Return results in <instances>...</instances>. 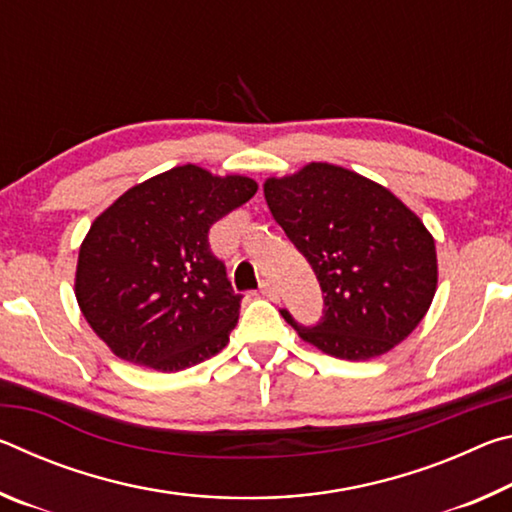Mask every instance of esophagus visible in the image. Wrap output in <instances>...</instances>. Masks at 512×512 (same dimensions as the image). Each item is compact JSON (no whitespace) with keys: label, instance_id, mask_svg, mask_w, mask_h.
<instances>
[{"label":"esophagus","instance_id":"obj_1","mask_svg":"<svg viewBox=\"0 0 512 512\" xmlns=\"http://www.w3.org/2000/svg\"><path fill=\"white\" fill-rule=\"evenodd\" d=\"M259 291H262L266 298H271V300H277V289L273 287V284H271V280H264L262 284H259Z\"/></svg>","mask_w":512,"mask_h":512}]
</instances>
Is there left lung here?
<instances>
[{"instance_id": "1", "label": "left lung", "mask_w": 512, "mask_h": 512, "mask_svg": "<svg viewBox=\"0 0 512 512\" xmlns=\"http://www.w3.org/2000/svg\"><path fill=\"white\" fill-rule=\"evenodd\" d=\"M264 198L323 291V318L314 327L282 309L302 341L332 357L366 361L418 327L438 284L436 244L400 198L327 162L268 178Z\"/></svg>"}]
</instances>
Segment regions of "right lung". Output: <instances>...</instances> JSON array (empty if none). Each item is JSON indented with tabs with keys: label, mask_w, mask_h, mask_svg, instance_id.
I'll use <instances>...</instances> for the list:
<instances>
[{
	"label": "right lung",
	"mask_w": 512,
	"mask_h": 512,
	"mask_svg": "<svg viewBox=\"0 0 512 512\" xmlns=\"http://www.w3.org/2000/svg\"><path fill=\"white\" fill-rule=\"evenodd\" d=\"M255 192L253 178L183 164L131 187L94 219L79 250L74 293L119 359L178 372L228 345L241 296L207 232Z\"/></svg>",
	"instance_id": "obj_1"
}]
</instances>
